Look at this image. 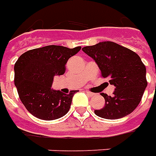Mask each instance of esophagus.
<instances>
[{
  "mask_svg": "<svg viewBox=\"0 0 156 156\" xmlns=\"http://www.w3.org/2000/svg\"><path fill=\"white\" fill-rule=\"evenodd\" d=\"M86 94H88V95L90 97H92L94 95V94L92 93V92H90V91H88V90H86Z\"/></svg>",
  "mask_w": 156,
  "mask_h": 156,
  "instance_id": "1",
  "label": "esophagus"
}]
</instances>
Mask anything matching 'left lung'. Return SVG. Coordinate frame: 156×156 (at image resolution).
Returning <instances> with one entry per match:
<instances>
[{
  "label": "left lung",
  "mask_w": 156,
  "mask_h": 156,
  "mask_svg": "<svg viewBox=\"0 0 156 156\" xmlns=\"http://www.w3.org/2000/svg\"><path fill=\"white\" fill-rule=\"evenodd\" d=\"M83 51L92 57L101 71L115 86L112 96L101 94L105 105L94 113L105 119H119L134 111L147 87L146 67L138 54L120 44L104 41L85 46Z\"/></svg>",
  "instance_id": "obj_1"
}]
</instances>
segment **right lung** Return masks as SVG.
<instances>
[{"instance_id": "right-lung-1", "label": "right lung", "mask_w": 156, "mask_h": 156, "mask_svg": "<svg viewBox=\"0 0 156 156\" xmlns=\"http://www.w3.org/2000/svg\"><path fill=\"white\" fill-rule=\"evenodd\" d=\"M81 50L61 45H47L28 51L14 65V83L22 103L33 116L46 121L58 119L67 114L73 96L51 87L55 76L64 74L68 59Z\"/></svg>"}]
</instances>
